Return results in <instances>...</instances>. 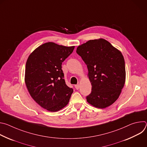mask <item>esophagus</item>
Segmentation results:
<instances>
[{"instance_id":"obj_1","label":"esophagus","mask_w":147,"mask_h":147,"mask_svg":"<svg viewBox=\"0 0 147 147\" xmlns=\"http://www.w3.org/2000/svg\"><path fill=\"white\" fill-rule=\"evenodd\" d=\"M74 87H75L76 90H78L80 88V85L78 84H77V85H75Z\"/></svg>"}]
</instances>
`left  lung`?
Here are the masks:
<instances>
[{"mask_svg":"<svg viewBox=\"0 0 147 147\" xmlns=\"http://www.w3.org/2000/svg\"><path fill=\"white\" fill-rule=\"evenodd\" d=\"M87 66L92 85L87 101L98 108H105L119 97L125 80V62L121 52L105 39L90 40L76 50Z\"/></svg>","mask_w":147,"mask_h":147,"instance_id":"1","label":"left lung"}]
</instances>
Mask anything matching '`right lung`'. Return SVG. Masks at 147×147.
I'll use <instances>...</instances> for the list:
<instances>
[{"instance_id":"right-lung-1","label":"right lung","mask_w":147,"mask_h":147,"mask_svg":"<svg viewBox=\"0 0 147 147\" xmlns=\"http://www.w3.org/2000/svg\"><path fill=\"white\" fill-rule=\"evenodd\" d=\"M74 46L47 42L36 48L26 62L25 82L33 99L48 111L57 112L68 104L73 90L65 82L61 64Z\"/></svg>"}]
</instances>
